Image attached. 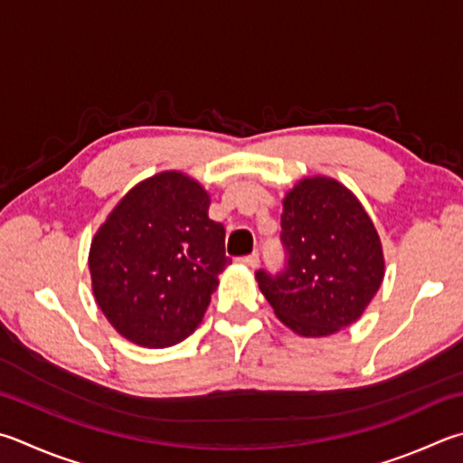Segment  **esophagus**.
<instances>
[{
    "label": "esophagus",
    "instance_id": "obj_1",
    "mask_svg": "<svg viewBox=\"0 0 463 463\" xmlns=\"http://www.w3.org/2000/svg\"><path fill=\"white\" fill-rule=\"evenodd\" d=\"M241 263H245L247 267L255 269V267L259 265V253H250V255H247V257H242Z\"/></svg>",
    "mask_w": 463,
    "mask_h": 463
}]
</instances>
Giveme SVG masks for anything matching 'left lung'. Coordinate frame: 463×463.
I'll return each instance as SVG.
<instances>
[{"label":"left lung","instance_id":"left-lung-1","mask_svg":"<svg viewBox=\"0 0 463 463\" xmlns=\"http://www.w3.org/2000/svg\"><path fill=\"white\" fill-rule=\"evenodd\" d=\"M279 273L259 269V289L275 316L306 338L342 330L363 316L384 277L378 232L340 182L304 178L283 200Z\"/></svg>","mask_w":463,"mask_h":463}]
</instances>
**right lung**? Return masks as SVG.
Segmentation results:
<instances>
[{"mask_svg":"<svg viewBox=\"0 0 463 463\" xmlns=\"http://www.w3.org/2000/svg\"><path fill=\"white\" fill-rule=\"evenodd\" d=\"M208 204L196 180L162 172L131 188L100 224L89 253L92 293L123 338L167 348L203 322L231 263Z\"/></svg>","mask_w":463,"mask_h":463,"instance_id":"add662e5","label":"right lung"}]
</instances>
